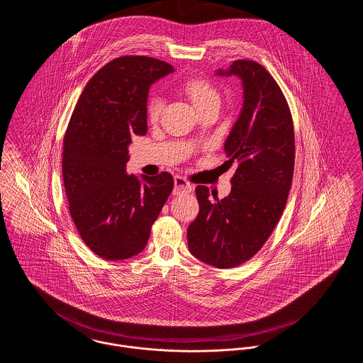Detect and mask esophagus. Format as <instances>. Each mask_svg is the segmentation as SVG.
Returning a JSON list of instances; mask_svg holds the SVG:
<instances>
[{
    "mask_svg": "<svg viewBox=\"0 0 363 363\" xmlns=\"http://www.w3.org/2000/svg\"><path fill=\"white\" fill-rule=\"evenodd\" d=\"M194 191V186L182 177L177 175L174 178V195H186Z\"/></svg>",
    "mask_w": 363,
    "mask_h": 363,
    "instance_id": "34e87169",
    "label": "esophagus"
}]
</instances>
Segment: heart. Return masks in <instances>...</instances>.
I'll return each mask as SVG.
<instances>
[{
	"label": "heart",
	"instance_id": "heart-1",
	"mask_svg": "<svg viewBox=\"0 0 363 363\" xmlns=\"http://www.w3.org/2000/svg\"><path fill=\"white\" fill-rule=\"evenodd\" d=\"M181 92L192 102L196 111L200 113L206 111H218L221 105V95L218 89L211 83L203 79H189L181 85ZM164 109V101L160 96H152L147 102V118L157 121Z\"/></svg>",
	"mask_w": 363,
	"mask_h": 363
}]
</instances>
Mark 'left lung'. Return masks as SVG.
Segmentation results:
<instances>
[{
	"label": "left lung",
	"mask_w": 363,
	"mask_h": 363,
	"mask_svg": "<svg viewBox=\"0 0 363 363\" xmlns=\"http://www.w3.org/2000/svg\"><path fill=\"white\" fill-rule=\"evenodd\" d=\"M217 76L240 79L243 106L223 143L236 164L230 194L214 200L199 185L200 211L188 228L189 251L216 268L238 267L262 247L284 210L294 171V128L289 105L268 70L235 60Z\"/></svg>",
	"instance_id": "obj_1"
}]
</instances>
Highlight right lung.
Listing matches in <instances>:
<instances>
[{
  "label": "right lung",
  "instance_id": "right-lung-1",
  "mask_svg": "<svg viewBox=\"0 0 363 363\" xmlns=\"http://www.w3.org/2000/svg\"><path fill=\"white\" fill-rule=\"evenodd\" d=\"M174 72L163 60L121 56L84 88L65 140L62 174L84 243L104 259L140 254L174 188L172 175L127 174L128 146L147 133L149 88Z\"/></svg>",
  "mask_w": 363,
  "mask_h": 363
}]
</instances>
